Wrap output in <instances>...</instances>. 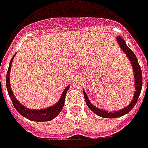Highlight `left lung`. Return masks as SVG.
Returning a JSON list of instances; mask_svg holds the SVG:
<instances>
[{"instance_id":"8db88e82","label":"left lung","mask_w":148,"mask_h":148,"mask_svg":"<svg viewBox=\"0 0 148 148\" xmlns=\"http://www.w3.org/2000/svg\"><path fill=\"white\" fill-rule=\"evenodd\" d=\"M116 40L120 49L123 51V53L126 54V56L128 57V58L130 61L132 67H133V71H134V86H135V92H134V97L132 101L130 102V104L127 105L126 107L123 108L121 110L118 111H107L105 110H101L97 108L96 106L91 104V102L88 99V96L86 93L85 92V90H83L84 93V97L86 99V103L89 107V109L91 111H93L95 114H96L97 115L102 118H106V119H114V118H119L121 117L126 114H128L129 111L132 110V109L134 107V105H136L138 99L139 97L140 93H141V90L143 86V75H142V70L140 67L138 59L134 53V52L127 46V44L125 43V41L122 38L117 37Z\"/></svg>"}]
</instances>
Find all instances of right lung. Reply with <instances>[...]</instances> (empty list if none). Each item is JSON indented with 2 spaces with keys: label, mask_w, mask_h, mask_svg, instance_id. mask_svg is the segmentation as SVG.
<instances>
[{
  "label": "right lung",
  "mask_w": 148,
  "mask_h": 148,
  "mask_svg": "<svg viewBox=\"0 0 148 148\" xmlns=\"http://www.w3.org/2000/svg\"><path fill=\"white\" fill-rule=\"evenodd\" d=\"M15 54L12 57V58L10 62L8 71H7V74H6V88H7L9 96L11 99L15 110L18 111L22 116L29 119V120H31V121H34V122H47V121L53 120L54 118H56L59 114V113L62 110V108L64 106V102H65L66 94L68 89L70 87V86L68 85L64 89V90L62 91V96L60 97L59 100L56 104H54L52 106H49L48 108H44V109H41V110H30V109L25 107V105H21L20 101L15 98V96L13 94V91H12L11 87H10V68H11L12 61L14 59Z\"/></svg>",
  "instance_id": "1"
}]
</instances>
